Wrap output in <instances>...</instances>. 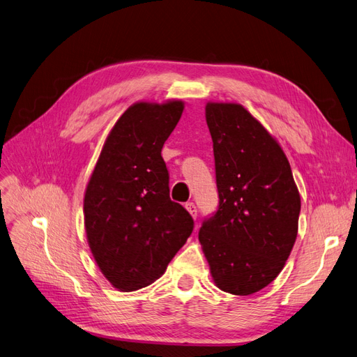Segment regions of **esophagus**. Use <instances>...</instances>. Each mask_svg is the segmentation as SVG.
I'll use <instances>...</instances> for the list:
<instances>
[{
    "label": "esophagus",
    "instance_id": "34e87169",
    "mask_svg": "<svg viewBox=\"0 0 357 357\" xmlns=\"http://www.w3.org/2000/svg\"><path fill=\"white\" fill-rule=\"evenodd\" d=\"M185 209L190 212L192 220H197V206H195L192 202H188V203H185Z\"/></svg>",
    "mask_w": 357,
    "mask_h": 357
}]
</instances>
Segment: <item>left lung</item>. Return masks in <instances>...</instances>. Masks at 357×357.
I'll use <instances>...</instances> for the list:
<instances>
[{
    "label": "left lung",
    "instance_id": "1",
    "mask_svg": "<svg viewBox=\"0 0 357 357\" xmlns=\"http://www.w3.org/2000/svg\"><path fill=\"white\" fill-rule=\"evenodd\" d=\"M220 206L200 228L221 291L250 295L283 270L298 234L301 197L280 144L236 102H208Z\"/></svg>",
    "mask_w": 357,
    "mask_h": 357
}]
</instances>
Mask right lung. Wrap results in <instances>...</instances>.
<instances>
[{
    "mask_svg": "<svg viewBox=\"0 0 357 357\" xmlns=\"http://www.w3.org/2000/svg\"><path fill=\"white\" fill-rule=\"evenodd\" d=\"M183 102H136L108 133L84 192L87 243L100 273L119 291L162 275L192 231V218L169 197L162 148Z\"/></svg>",
    "mask_w": 357,
    "mask_h": 357,
    "instance_id": "1",
    "label": "right lung"
}]
</instances>
